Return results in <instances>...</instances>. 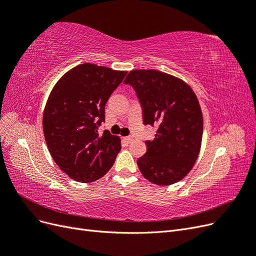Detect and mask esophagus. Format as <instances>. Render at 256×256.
Masks as SVG:
<instances>
[{"instance_id": "esophagus-1", "label": "esophagus", "mask_w": 256, "mask_h": 256, "mask_svg": "<svg viewBox=\"0 0 256 256\" xmlns=\"http://www.w3.org/2000/svg\"><path fill=\"white\" fill-rule=\"evenodd\" d=\"M124 141H125L126 143H131L134 141V138L132 136H126V138H124Z\"/></svg>"}]
</instances>
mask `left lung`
Wrapping results in <instances>:
<instances>
[{
	"instance_id": "left-lung-1",
	"label": "left lung",
	"mask_w": 256,
	"mask_h": 256,
	"mask_svg": "<svg viewBox=\"0 0 256 256\" xmlns=\"http://www.w3.org/2000/svg\"><path fill=\"white\" fill-rule=\"evenodd\" d=\"M124 83L136 92L144 125L158 126L136 161L142 175L159 186L182 180L194 166L202 142L203 115L196 94L184 81L158 70H132Z\"/></svg>"
}]
</instances>
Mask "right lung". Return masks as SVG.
<instances>
[{
    "label": "right lung",
    "instance_id": "add662e5",
    "mask_svg": "<svg viewBox=\"0 0 256 256\" xmlns=\"http://www.w3.org/2000/svg\"><path fill=\"white\" fill-rule=\"evenodd\" d=\"M126 72L85 63L65 74L53 88L42 118L44 140L53 160L72 180L92 182L112 168L120 138L98 127L104 106Z\"/></svg>",
    "mask_w": 256,
    "mask_h": 256
}]
</instances>
